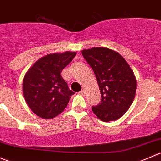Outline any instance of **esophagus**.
<instances>
[{
	"label": "esophagus",
	"instance_id": "esophagus-1",
	"mask_svg": "<svg viewBox=\"0 0 161 161\" xmlns=\"http://www.w3.org/2000/svg\"><path fill=\"white\" fill-rule=\"evenodd\" d=\"M84 93H85V92H84V90H81L80 92H79V94L81 95H84Z\"/></svg>",
	"mask_w": 161,
	"mask_h": 161
}]
</instances>
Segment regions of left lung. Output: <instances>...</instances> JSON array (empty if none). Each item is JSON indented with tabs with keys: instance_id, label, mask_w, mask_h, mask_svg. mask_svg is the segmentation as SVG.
<instances>
[{
	"instance_id": "obj_1",
	"label": "left lung",
	"mask_w": 161,
	"mask_h": 161,
	"mask_svg": "<svg viewBox=\"0 0 161 161\" xmlns=\"http://www.w3.org/2000/svg\"><path fill=\"white\" fill-rule=\"evenodd\" d=\"M82 55L95 73L101 102L92 109L102 121L117 120L132 104L137 81L134 72L120 54L104 47L84 49Z\"/></svg>"
}]
</instances>
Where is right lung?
<instances>
[{"label": "right lung", "mask_w": 161, "mask_h": 161, "mask_svg": "<svg viewBox=\"0 0 161 161\" xmlns=\"http://www.w3.org/2000/svg\"><path fill=\"white\" fill-rule=\"evenodd\" d=\"M77 55L76 52L48 54L38 59L25 74L23 94L33 114L43 119L59 115L67 106L69 90L61 72Z\"/></svg>", "instance_id": "obj_1"}]
</instances>
